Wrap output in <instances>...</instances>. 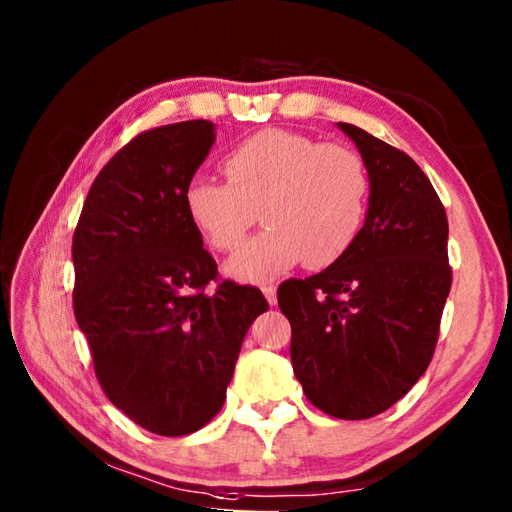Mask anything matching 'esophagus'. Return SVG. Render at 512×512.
<instances>
[{
  "instance_id": "esophagus-1",
  "label": "esophagus",
  "mask_w": 512,
  "mask_h": 512,
  "mask_svg": "<svg viewBox=\"0 0 512 512\" xmlns=\"http://www.w3.org/2000/svg\"><path fill=\"white\" fill-rule=\"evenodd\" d=\"M262 291H264V296H266V300H268V305L275 307V305H277V289L271 287V284H268V287H264Z\"/></svg>"
}]
</instances>
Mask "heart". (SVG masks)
Returning a JSON list of instances; mask_svg holds the SVG:
<instances>
[{
    "instance_id": "b5f03b06",
    "label": "heart",
    "mask_w": 512,
    "mask_h": 512,
    "mask_svg": "<svg viewBox=\"0 0 512 512\" xmlns=\"http://www.w3.org/2000/svg\"><path fill=\"white\" fill-rule=\"evenodd\" d=\"M230 183L194 176L185 210L216 250H235L257 221L268 230L225 262L241 282H262L296 266L325 268L341 259L366 223L370 178L345 146L268 128L241 142L223 160Z\"/></svg>"
}]
</instances>
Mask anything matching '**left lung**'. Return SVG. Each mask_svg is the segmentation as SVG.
Listing matches in <instances>:
<instances>
[{"label":"left lung","mask_w":512,"mask_h":512,"mask_svg":"<svg viewBox=\"0 0 512 512\" xmlns=\"http://www.w3.org/2000/svg\"><path fill=\"white\" fill-rule=\"evenodd\" d=\"M370 178L366 223L325 271L287 280L277 302L291 323V363L307 400L341 420H366L411 391L438 341L452 287L447 214L404 151L336 124Z\"/></svg>","instance_id":"left-lung-1"}]
</instances>
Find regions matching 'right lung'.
Wrapping results in <instances>:
<instances>
[{"instance_id": "right-lung-1", "label": "right lung", "mask_w": 512, "mask_h": 512, "mask_svg": "<svg viewBox=\"0 0 512 512\" xmlns=\"http://www.w3.org/2000/svg\"><path fill=\"white\" fill-rule=\"evenodd\" d=\"M212 121L137 135L94 178L72 241L74 314L108 400L158 436L205 427L225 402L241 343L268 302L230 280L185 210Z\"/></svg>"}]
</instances>
